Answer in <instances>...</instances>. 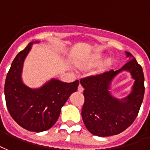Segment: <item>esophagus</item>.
Returning <instances> with one entry per match:
<instances>
[{"label": "esophagus", "instance_id": "obj_1", "mask_svg": "<svg viewBox=\"0 0 150 150\" xmlns=\"http://www.w3.org/2000/svg\"><path fill=\"white\" fill-rule=\"evenodd\" d=\"M83 90H84V88H83L82 86L80 84L79 86H78V91H79L80 93H81V92H83Z\"/></svg>", "mask_w": 150, "mask_h": 150}]
</instances>
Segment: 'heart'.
I'll return each mask as SVG.
<instances>
[{
  "mask_svg": "<svg viewBox=\"0 0 150 150\" xmlns=\"http://www.w3.org/2000/svg\"><path fill=\"white\" fill-rule=\"evenodd\" d=\"M103 60V57L102 56L100 55H96L94 57H93L91 58L87 61L86 64H85V66L86 67H93V66H96V65H98L99 64L101 63ZM112 64V61L111 60H108L105 62V64H104V67H107V66H110V64Z\"/></svg>",
  "mask_w": 150,
  "mask_h": 150,
  "instance_id": "1",
  "label": "heart"
}]
</instances>
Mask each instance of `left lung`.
I'll return each mask as SVG.
<instances>
[{
    "instance_id": "left-lung-1",
    "label": "left lung",
    "mask_w": 150,
    "mask_h": 150,
    "mask_svg": "<svg viewBox=\"0 0 150 150\" xmlns=\"http://www.w3.org/2000/svg\"><path fill=\"white\" fill-rule=\"evenodd\" d=\"M129 62L118 70L81 79L84 88L85 103L81 110L84 124L89 132L99 137L116 135L125 130L139 112L145 93L144 74L142 66L130 52H126ZM128 71L134 79L132 91L126 98L118 99L109 92L114 77Z\"/></svg>"
}]
</instances>
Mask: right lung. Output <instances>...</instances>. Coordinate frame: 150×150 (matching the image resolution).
<instances>
[{
  "label": "right lung",
  "mask_w": 150,
  "mask_h": 150,
  "mask_svg": "<svg viewBox=\"0 0 150 150\" xmlns=\"http://www.w3.org/2000/svg\"><path fill=\"white\" fill-rule=\"evenodd\" d=\"M33 44L29 43L14 58L6 76L5 97L7 109L14 121L27 130L39 133L55 124L62 106L77 90L79 81L65 83L53 78L40 88L25 86L21 80L23 63Z\"/></svg>",
  "instance_id": "1"
}]
</instances>
